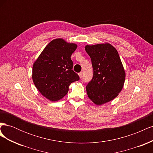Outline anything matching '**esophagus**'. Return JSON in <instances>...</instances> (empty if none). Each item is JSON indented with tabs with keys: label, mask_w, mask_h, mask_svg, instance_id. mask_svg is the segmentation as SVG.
Wrapping results in <instances>:
<instances>
[{
	"label": "esophagus",
	"mask_w": 153,
	"mask_h": 153,
	"mask_svg": "<svg viewBox=\"0 0 153 153\" xmlns=\"http://www.w3.org/2000/svg\"><path fill=\"white\" fill-rule=\"evenodd\" d=\"M78 75H79L80 78H81L82 77V76H83V72H80V73H78Z\"/></svg>",
	"instance_id": "34e87169"
}]
</instances>
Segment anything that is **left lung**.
Returning a JSON list of instances; mask_svg holds the SVG:
<instances>
[{"instance_id":"left-lung-1","label":"left lung","mask_w":153,"mask_h":153,"mask_svg":"<svg viewBox=\"0 0 153 153\" xmlns=\"http://www.w3.org/2000/svg\"><path fill=\"white\" fill-rule=\"evenodd\" d=\"M93 77L86 86L87 96L97 105L114 100L121 91L125 81V71L117 50L109 43L86 45Z\"/></svg>"}]
</instances>
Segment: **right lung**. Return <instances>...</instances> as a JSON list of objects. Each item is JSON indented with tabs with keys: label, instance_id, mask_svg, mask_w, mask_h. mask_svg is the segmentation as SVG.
I'll return each instance as SVG.
<instances>
[{
	"label": "right lung",
	"instance_id": "right-lung-1",
	"mask_svg": "<svg viewBox=\"0 0 153 153\" xmlns=\"http://www.w3.org/2000/svg\"><path fill=\"white\" fill-rule=\"evenodd\" d=\"M77 45L63 39L50 42L34 62L32 80L38 90L45 98L56 101L66 96L72 82L80 79L73 70L71 55Z\"/></svg>",
	"mask_w": 153,
	"mask_h": 153
}]
</instances>
